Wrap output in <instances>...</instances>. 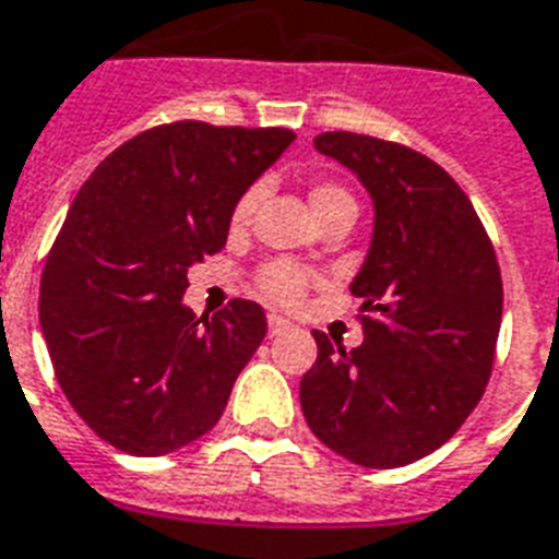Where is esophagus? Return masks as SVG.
<instances>
[{"mask_svg":"<svg viewBox=\"0 0 559 559\" xmlns=\"http://www.w3.org/2000/svg\"><path fill=\"white\" fill-rule=\"evenodd\" d=\"M266 325H270V336H275V334H281L284 328H289V322L287 319L275 317V313H270V317H266Z\"/></svg>","mask_w":559,"mask_h":559,"instance_id":"obj_1","label":"esophagus"}]
</instances>
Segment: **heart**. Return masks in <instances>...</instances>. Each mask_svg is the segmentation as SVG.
<instances>
[{
	"instance_id": "1",
	"label": "heart",
	"mask_w": 559,
	"mask_h": 559,
	"mask_svg": "<svg viewBox=\"0 0 559 559\" xmlns=\"http://www.w3.org/2000/svg\"><path fill=\"white\" fill-rule=\"evenodd\" d=\"M308 202L317 213V219L328 216L334 211H355V195L348 193L346 187L334 185V181H317V185L308 190ZM254 204H258V190H249V193L240 195V202L234 204L231 211V228H246L254 213ZM319 275L317 272L305 270L298 263L289 261H270L266 266H261L258 272V293L263 298H270L272 305H281V308H296L305 301L310 287H317Z\"/></svg>"
}]
</instances>
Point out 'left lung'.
<instances>
[{
  "mask_svg": "<svg viewBox=\"0 0 559 559\" xmlns=\"http://www.w3.org/2000/svg\"><path fill=\"white\" fill-rule=\"evenodd\" d=\"M313 146L364 181L374 234L352 281L364 343L346 352L313 331L301 411L340 457L407 466L449 442L487 390L504 305L496 249L468 195L428 155L352 131H325Z\"/></svg>",
  "mask_w": 559,
  "mask_h": 559,
  "instance_id": "left-lung-1",
  "label": "left lung"
}]
</instances>
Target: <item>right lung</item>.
Instances as JSON below:
<instances>
[{
  "instance_id": "right-lung-1",
  "label": "right lung",
  "mask_w": 559,
  "mask_h": 559,
  "mask_svg": "<svg viewBox=\"0 0 559 559\" xmlns=\"http://www.w3.org/2000/svg\"><path fill=\"white\" fill-rule=\"evenodd\" d=\"M289 128L155 126L75 195L40 278L55 378L87 428L134 457L211 431L266 336L261 305H181L187 270L225 246L234 204L293 143Z\"/></svg>"
}]
</instances>
